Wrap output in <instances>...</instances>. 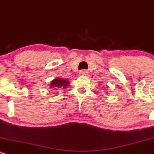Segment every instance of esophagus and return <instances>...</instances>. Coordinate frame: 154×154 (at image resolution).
<instances>
[{"mask_svg":"<svg viewBox=\"0 0 154 154\" xmlns=\"http://www.w3.org/2000/svg\"><path fill=\"white\" fill-rule=\"evenodd\" d=\"M79 74L81 75H88V71L86 69H82L79 71Z\"/></svg>","mask_w":154,"mask_h":154,"instance_id":"34e87169","label":"esophagus"}]
</instances>
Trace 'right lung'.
Listing matches in <instances>:
<instances>
[{
    "label": "right lung",
    "instance_id": "add662e5",
    "mask_svg": "<svg viewBox=\"0 0 154 154\" xmlns=\"http://www.w3.org/2000/svg\"><path fill=\"white\" fill-rule=\"evenodd\" d=\"M69 85V82L67 80H65V79H60V78H57L55 79L54 80H53L51 82V87L53 88H66L68 85Z\"/></svg>",
    "mask_w": 154,
    "mask_h": 154
}]
</instances>
